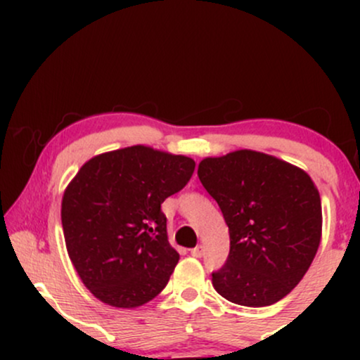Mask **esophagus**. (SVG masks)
Instances as JSON below:
<instances>
[{
  "label": "esophagus",
  "instance_id": "1",
  "mask_svg": "<svg viewBox=\"0 0 360 360\" xmlns=\"http://www.w3.org/2000/svg\"><path fill=\"white\" fill-rule=\"evenodd\" d=\"M203 254H205L203 245H198V247H194V249H191L193 257H201V255H203Z\"/></svg>",
  "mask_w": 360,
  "mask_h": 360
}]
</instances>
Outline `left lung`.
I'll return each instance as SVG.
<instances>
[{
  "instance_id": "obj_1",
  "label": "left lung",
  "mask_w": 360,
  "mask_h": 360,
  "mask_svg": "<svg viewBox=\"0 0 360 360\" xmlns=\"http://www.w3.org/2000/svg\"><path fill=\"white\" fill-rule=\"evenodd\" d=\"M198 177L217 200L230 254L212 283L242 307L278 303L303 279L321 240V201L303 169L264 152L206 157Z\"/></svg>"
}]
</instances>
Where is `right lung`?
<instances>
[{
	"label": "right lung",
	"instance_id": "obj_1",
	"mask_svg": "<svg viewBox=\"0 0 360 360\" xmlns=\"http://www.w3.org/2000/svg\"><path fill=\"white\" fill-rule=\"evenodd\" d=\"M194 160L147 146L91 157L62 196V230L74 269L91 295L137 308L166 288L179 254L160 212L191 179Z\"/></svg>",
	"mask_w": 360,
	"mask_h": 360
}]
</instances>
